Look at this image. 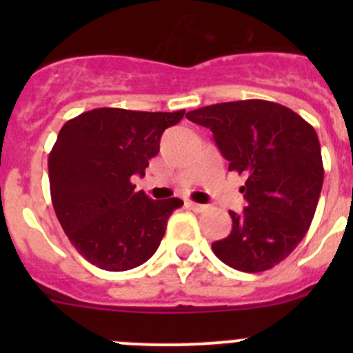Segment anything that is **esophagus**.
I'll list each match as a JSON object with an SVG mask.
<instances>
[{"instance_id":"1","label":"esophagus","mask_w":353,"mask_h":353,"mask_svg":"<svg viewBox=\"0 0 353 353\" xmlns=\"http://www.w3.org/2000/svg\"><path fill=\"white\" fill-rule=\"evenodd\" d=\"M186 206L190 210H193V212H198V213L205 212L206 210V205H201V203H194V201H186Z\"/></svg>"}]
</instances>
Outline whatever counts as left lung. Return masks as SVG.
Wrapping results in <instances>:
<instances>
[{"mask_svg": "<svg viewBox=\"0 0 353 353\" xmlns=\"http://www.w3.org/2000/svg\"><path fill=\"white\" fill-rule=\"evenodd\" d=\"M186 117L212 131L229 170L245 177L248 206L229 212L232 230L212 244L213 252L239 272L273 268L314 219L325 177L314 128L285 105L259 99L206 105Z\"/></svg>", "mask_w": 353, "mask_h": 353, "instance_id": "left-lung-1", "label": "left lung"}]
</instances>
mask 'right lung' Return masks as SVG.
<instances>
[{
    "label": "right lung",
    "mask_w": 353,
    "mask_h": 353,
    "mask_svg": "<svg viewBox=\"0 0 353 353\" xmlns=\"http://www.w3.org/2000/svg\"><path fill=\"white\" fill-rule=\"evenodd\" d=\"M184 110L143 112L92 109L61 128L49 154V184L56 216L70 243L88 263L126 272L150 259L179 198L152 199L134 190L160 138Z\"/></svg>",
    "instance_id": "add662e5"
}]
</instances>
